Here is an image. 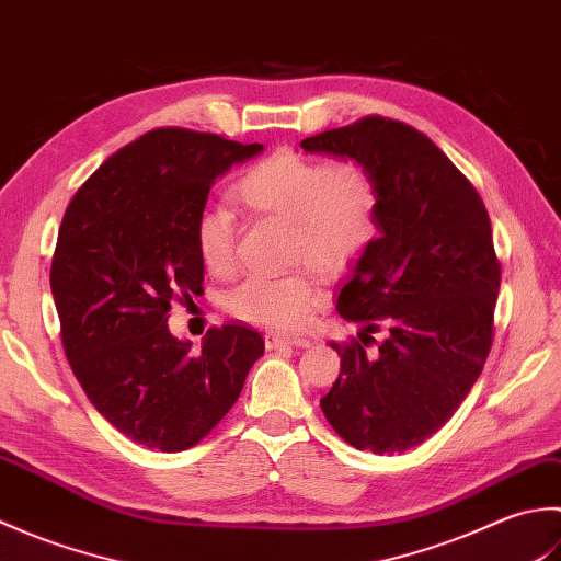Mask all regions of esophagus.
<instances>
[{"instance_id": "obj_1", "label": "esophagus", "mask_w": 561, "mask_h": 561, "mask_svg": "<svg viewBox=\"0 0 561 561\" xmlns=\"http://www.w3.org/2000/svg\"><path fill=\"white\" fill-rule=\"evenodd\" d=\"M265 344H267V350H279V347H299V350H304L311 342H308L306 337H289V335H279V332H265Z\"/></svg>"}]
</instances>
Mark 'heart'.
<instances>
[{
    "mask_svg": "<svg viewBox=\"0 0 561 561\" xmlns=\"http://www.w3.org/2000/svg\"><path fill=\"white\" fill-rule=\"evenodd\" d=\"M257 217L287 219L289 260L316 262L340 274L374 245L380 221V183L356 159L323 161L304 153H274L253 165L231 190ZM199 260L214 274L236 265V219L229 209L207 207L195 217ZM325 289L313 265L282 274H253L229 294L226 306L248 323L294 330L323 304Z\"/></svg>",
    "mask_w": 561,
    "mask_h": 561,
    "instance_id": "b5f03b06",
    "label": "heart"
}]
</instances>
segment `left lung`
I'll use <instances>...</instances> for the list:
<instances>
[{
    "label": "left lung",
    "instance_id": "8db88e82",
    "mask_svg": "<svg viewBox=\"0 0 561 561\" xmlns=\"http://www.w3.org/2000/svg\"><path fill=\"white\" fill-rule=\"evenodd\" d=\"M301 149L366 163L383 195L380 238L337 299L340 316L362 325L359 340L330 342L340 376L320 408L354 448L408 450L450 420L490 356L502 284L490 214L446 153L400 121L366 115L306 137Z\"/></svg>",
    "mask_w": 561,
    "mask_h": 561
}]
</instances>
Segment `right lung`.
I'll return each instance as SVG.
<instances>
[{"mask_svg":"<svg viewBox=\"0 0 561 561\" xmlns=\"http://www.w3.org/2000/svg\"><path fill=\"white\" fill-rule=\"evenodd\" d=\"M260 149L157 127L105 159L67 205L50 265L62 347L93 408L135 444L197 446L265 352L241 323L211 328L197 354L165 325L173 301L205 282L193 226L214 178Z\"/></svg>","mask_w":561,"mask_h":561,"instance_id":"right-lung-1","label":"right lung"}]
</instances>
